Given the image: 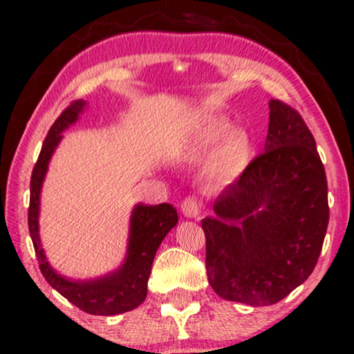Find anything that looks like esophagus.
<instances>
[{"label": "esophagus", "mask_w": 354, "mask_h": 354, "mask_svg": "<svg viewBox=\"0 0 354 354\" xmlns=\"http://www.w3.org/2000/svg\"><path fill=\"white\" fill-rule=\"evenodd\" d=\"M181 211L186 218H198L201 213V201L196 196L185 198L181 203Z\"/></svg>", "instance_id": "esophagus-1"}]
</instances>
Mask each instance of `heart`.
<instances>
[{
	"mask_svg": "<svg viewBox=\"0 0 354 354\" xmlns=\"http://www.w3.org/2000/svg\"><path fill=\"white\" fill-rule=\"evenodd\" d=\"M226 131V124L218 123L209 129L206 138L208 140H216ZM248 151H250V145H248V138L243 133H233L226 141L225 149H223V158H225V163L231 166V168H239L246 163L248 160Z\"/></svg>",
	"mask_w": 354,
	"mask_h": 354,
	"instance_id": "b5f03b06",
	"label": "heart"
}]
</instances>
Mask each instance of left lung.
<instances>
[{"mask_svg":"<svg viewBox=\"0 0 354 354\" xmlns=\"http://www.w3.org/2000/svg\"><path fill=\"white\" fill-rule=\"evenodd\" d=\"M265 153L256 156L205 218L206 273L228 301L268 306L304 283L318 263L328 183L316 141L298 111L270 101Z\"/></svg>","mask_w":354,"mask_h":354,"instance_id":"left-lung-1","label":"left lung"}]
</instances>
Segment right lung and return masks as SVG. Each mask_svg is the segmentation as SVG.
Wrapping results in <instances>:
<instances>
[{
	"mask_svg": "<svg viewBox=\"0 0 354 354\" xmlns=\"http://www.w3.org/2000/svg\"><path fill=\"white\" fill-rule=\"evenodd\" d=\"M83 101H73L66 106L44 138L41 151L36 161L30 183V208H28V228L33 239L35 253L39 270L48 283L63 295L68 301L89 315L111 316L135 310L145 301L148 293V279L151 273L153 259L168 231L178 223V213L168 203L156 206L138 205L131 216L129 230V246L124 265L116 273L104 276L95 281H70L56 274L44 258L41 243L38 236V209L39 189H41L44 173L55 148L58 146L61 131L78 120L83 111Z\"/></svg>",
	"mask_w": 354,
	"mask_h": 354,
	"instance_id": "1",
	"label": "right lung"
}]
</instances>
